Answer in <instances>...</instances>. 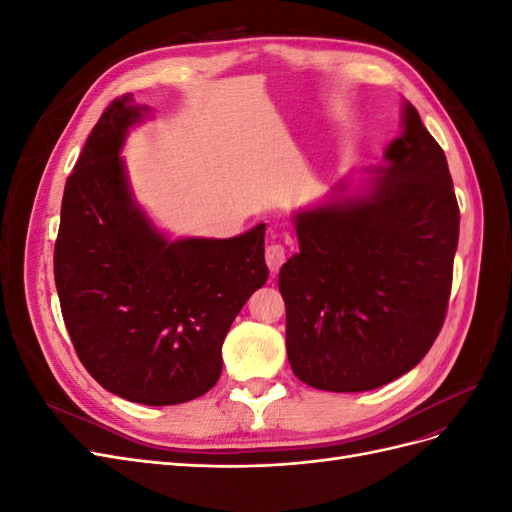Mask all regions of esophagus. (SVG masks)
I'll list each match as a JSON object with an SVG mask.
<instances>
[{"mask_svg": "<svg viewBox=\"0 0 512 512\" xmlns=\"http://www.w3.org/2000/svg\"><path fill=\"white\" fill-rule=\"evenodd\" d=\"M265 258H267V265H269L271 275L275 277V273L280 271V267L284 265V260H286V250H284L282 245H269V247H267V254H265Z\"/></svg>", "mask_w": 512, "mask_h": 512, "instance_id": "1", "label": "esophagus"}]
</instances>
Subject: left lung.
Masks as SVG:
<instances>
[{
  "label": "left lung",
  "instance_id": "obj_1",
  "mask_svg": "<svg viewBox=\"0 0 512 512\" xmlns=\"http://www.w3.org/2000/svg\"><path fill=\"white\" fill-rule=\"evenodd\" d=\"M401 134L363 185L292 215L280 269L286 352L301 382L361 393L408 374L442 329L459 207L442 147L404 100Z\"/></svg>",
  "mask_w": 512,
  "mask_h": 512
}]
</instances>
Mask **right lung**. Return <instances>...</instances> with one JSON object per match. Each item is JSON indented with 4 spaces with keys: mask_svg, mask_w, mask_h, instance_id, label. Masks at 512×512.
<instances>
[{
    "mask_svg": "<svg viewBox=\"0 0 512 512\" xmlns=\"http://www.w3.org/2000/svg\"><path fill=\"white\" fill-rule=\"evenodd\" d=\"M113 100L66 181L55 286L81 363L134 404L175 406L222 374V344L269 277L265 224L232 239H170L132 194L121 147L149 117Z\"/></svg>",
    "mask_w": 512,
    "mask_h": 512,
    "instance_id": "right-lung-1",
    "label": "right lung"
}]
</instances>
